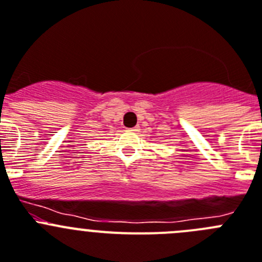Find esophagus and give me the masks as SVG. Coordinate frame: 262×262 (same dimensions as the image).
I'll list each match as a JSON object with an SVG mask.
<instances>
[{"label":"esophagus","mask_w":262,"mask_h":262,"mask_svg":"<svg viewBox=\"0 0 262 262\" xmlns=\"http://www.w3.org/2000/svg\"><path fill=\"white\" fill-rule=\"evenodd\" d=\"M129 130H130V132H138V130H140V128H138V126H134V128L129 129Z\"/></svg>","instance_id":"1"}]
</instances>
